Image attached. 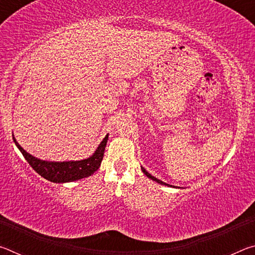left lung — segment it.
Listing matches in <instances>:
<instances>
[{"mask_svg": "<svg viewBox=\"0 0 255 255\" xmlns=\"http://www.w3.org/2000/svg\"><path fill=\"white\" fill-rule=\"evenodd\" d=\"M141 171H143V173L147 176V178H149V179H152L153 181H155V182H157V183H159V184H162V185H167V187H173V188H175L174 185H171V184H167V183H165V182H163V181H161V180H158V179H156L155 178V176H153L152 174H149L147 171H146L143 166H141Z\"/></svg>", "mask_w": 255, "mask_h": 255, "instance_id": "obj_1", "label": "left lung"}]
</instances>
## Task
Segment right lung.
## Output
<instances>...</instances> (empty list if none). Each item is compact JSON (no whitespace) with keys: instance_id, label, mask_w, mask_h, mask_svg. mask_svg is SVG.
<instances>
[{"instance_id":"obj_1","label":"right lung","mask_w":255,"mask_h":255,"mask_svg":"<svg viewBox=\"0 0 255 255\" xmlns=\"http://www.w3.org/2000/svg\"><path fill=\"white\" fill-rule=\"evenodd\" d=\"M107 135L103 138L100 145L98 146L91 156L81 161H66V162H50L44 161V159L34 157L33 155L29 154L28 152L21 147L18 141L13 136V141L16 147L27 159V162L31 165L32 169L37 172L38 174L41 175L46 180L51 181L55 183H65L73 182V181L88 178L92 175L101 165L103 154H105L106 145L108 141Z\"/></svg>"}]
</instances>
